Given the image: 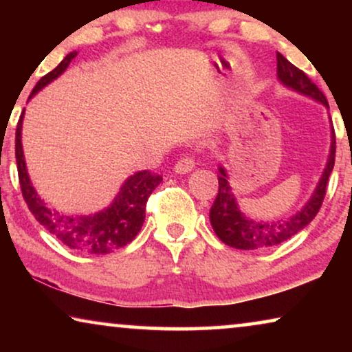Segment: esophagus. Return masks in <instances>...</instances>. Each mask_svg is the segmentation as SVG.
Here are the masks:
<instances>
[{"mask_svg":"<svg viewBox=\"0 0 352 352\" xmlns=\"http://www.w3.org/2000/svg\"><path fill=\"white\" fill-rule=\"evenodd\" d=\"M195 168V160L192 155H184L179 160L176 162L175 165V171L177 175H184V173H190Z\"/></svg>","mask_w":352,"mask_h":352,"instance_id":"obj_1","label":"esophagus"}]
</instances>
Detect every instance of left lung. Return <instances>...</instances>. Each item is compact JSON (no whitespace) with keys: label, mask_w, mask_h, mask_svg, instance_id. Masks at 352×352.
<instances>
[{"label":"left lung","mask_w":352,"mask_h":352,"mask_svg":"<svg viewBox=\"0 0 352 352\" xmlns=\"http://www.w3.org/2000/svg\"><path fill=\"white\" fill-rule=\"evenodd\" d=\"M277 76L288 88L295 89L305 96H309V98L324 104L325 107H329L324 93L312 83L305 72L293 65L290 60H287L280 52H277ZM335 131H331L330 157L314 194H312L309 201L302 206L301 211H298L296 214L290 216V218L280 221H256L245 216L239 210L237 200H235L234 194L230 192L226 170L223 166H219V190L210 210V221L216 235L226 245L232 248L261 250L280 245L282 242H285V240L292 239L293 235L300 232L301 229H305L316 218V214L319 213L322 201L325 199L327 184H329V177L335 165Z\"/></svg>","instance_id":"obj_1"}]
</instances>
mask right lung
I'll return each mask as SVG.
<instances>
[{
    "mask_svg": "<svg viewBox=\"0 0 352 352\" xmlns=\"http://www.w3.org/2000/svg\"><path fill=\"white\" fill-rule=\"evenodd\" d=\"M76 52H70L65 59L56 67L54 70L43 76L33 88L32 96L56 80L62 72H65ZM22 118L17 123L16 129V162L19 182H21L22 197L25 200L28 210L35 216V219L41 226L54 234L65 247L75 252L86 254H107L115 250L124 247L136 237L146 219V205L153 189L160 184L163 177L151 173L148 170L138 171L136 175L129 176L115 197L113 204L100 213L93 216H74L62 214L59 211L47 208L36 190L33 189L30 177H28L25 160L22 151Z\"/></svg>",
    "mask_w": 352,
    "mask_h": 352,
    "instance_id": "obj_1",
    "label": "right lung"
}]
</instances>
